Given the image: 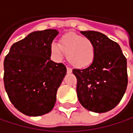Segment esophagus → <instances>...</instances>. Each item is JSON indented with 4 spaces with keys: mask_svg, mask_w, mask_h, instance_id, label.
Instances as JSON below:
<instances>
[{
    "mask_svg": "<svg viewBox=\"0 0 133 133\" xmlns=\"http://www.w3.org/2000/svg\"><path fill=\"white\" fill-rule=\"evenodd\" d=\"M66 70H67V73H68V74H70V73L72 72V69H71L70 66H67V67H66Z\"/></svg>",
    "mask_w": 133,
    "mask_h": 133,
    "instance_id": "34e87169",
    "label": "esophagus"
}]
</instances>
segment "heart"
Here are the masks:
<instances>
[{
    "label": "heart",
    "instance_id": "heart-1",
    "mask_svg": "<svg viewBox=\"0 0 133 133\" xmlns=\"http://www.w3.org/2000/svg\"><path fill=\"white\" fill-rule=\"evenodd\" d=\"M51 51L58 58L67 54V60L76 67L83 68L90 66L94 59L95 48L93 43L75 33H68L60 39V44L53 43Z\"/></svg>",
    "mask_w": 133,
    "mask_h": 133
}]
</instances>
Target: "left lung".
Masks as SVG:
<instances>
[{
  "label": "left lung",
  "mask_w": 133,
  "mask_h": 133,
  "mask_svg": "<svg viewBox=\"0 0 133 133\" xmlns=\"http://www.w3.org/2000/svg\"><path fill=\"white\" fill-rule=\"evenodd\" d=\"M81 33L95 48L93 63L85 69H74L77 78V95L81 105L94 112H105L115 108L128 85L127 60L119 44L94 31Z\"/></svg>",
  "instance_id": "1"
}]
</instances>
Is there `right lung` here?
Returning <instances> with one entry per match:
<instances>
[{
    "instance_id": "1",
    "label": "right lung",
    "mask_w": 133,
    "mask_h": 133,
    "mask_svg": "<svg viewBox=\"0 0 133 133\" xmlns=\"http://www.w3.org/2000/svg\"><path fill=\"white\" fill-rule=\"evenodd\" d=\"M58 31H33L12 45L4 60V84L12 104L22 114L38 117L51 111L66 68L51 60Z\"/></svg>"
}]
</instances>
